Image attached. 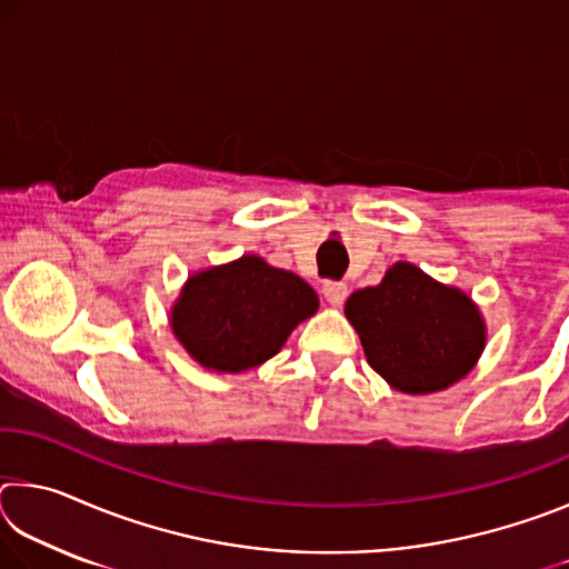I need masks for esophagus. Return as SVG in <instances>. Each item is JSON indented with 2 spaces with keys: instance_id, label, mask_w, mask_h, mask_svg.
Masks as SVG:
<instances>
[{
  "instance_id": "esophagus-1",
  "label": "esophagus",
  "mask_w": 569,
  "mask_h": 569,
  "mask_svg": "<svg viewBox=\"0 0 569 569\" xmlns=\"http://www.w3.org/2000/svg\"><path fill=\"white\" fill-rule=\"evenodd\" d=\"M346 296H349V286H346V283H341V281H326L323 283V298L331 306L339 308L346 301Z\"/></svg>"
}]
</instances>
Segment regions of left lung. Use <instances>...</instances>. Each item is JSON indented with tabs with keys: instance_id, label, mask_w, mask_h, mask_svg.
I'll return each instance as SVG.
<instances>
[{
	"instance_id": "left-lung-1",
	"label": "left lung",
	"mask_w": 569,
	"mask_h": 569,
	"mask_svg": "<svg viewBox=\"0 0 569 569\" xmlns=\"http://www.w3.org/2000/svg\"><path fill=\"white\" fill-rule=\"evenodd\" d=\"M343 313L371 369L411 397L465 379L487 346L485 316L471 296L409 261L393 263L379 286L353 291Z\"/></svg>"
}]
</instances>
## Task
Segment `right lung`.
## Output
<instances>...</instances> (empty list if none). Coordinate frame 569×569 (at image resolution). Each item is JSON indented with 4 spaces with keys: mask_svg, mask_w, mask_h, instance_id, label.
Here are the masks:
<instances>
[{
    "mask_svg": "<svg viewBox=\"0 0 569 569\" xmlns=\"http://www.w3.org/2000/svg\"><path fill=\"white\" fill-rule=\"evenodd\" d=\"M316 311L319 296L301 276L248 253L190 273L170 306V329L203 369L240 373L281 351Z\"/></svg>",
    "mask_w": 569,
    "mask_h": 569,
    "instance_id": "obj_1",
    "label": "right lung"
}]
</instances>
